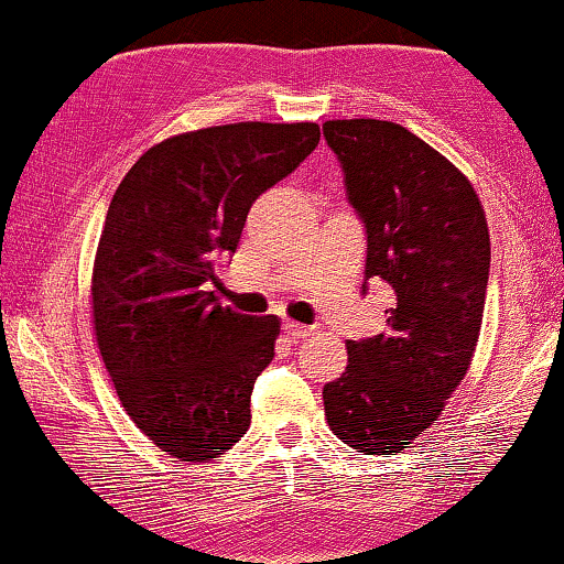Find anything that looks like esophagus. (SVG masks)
<instances>
[{"mask_svg":"<svg viewBox=\"0 0 564 564\" xmlns=\"http://www.w3.org/2000/svg\"><path fill=\"white\" fill-rule=\"evenodd\" d=\"M283 330H286V335L289 338H294V340H302V338H310L312 333V327H306V325H299V323H294V319H283Z\"/></svg>","mask_w":564,"mask_h":564,"instance_id":"34e87169","label":"esophagus"}]
</instances>
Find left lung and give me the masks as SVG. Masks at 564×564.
<instances>
[{
	"label": "left lung",
	"mask_w": 564,
	"mask_h": 564,
	"mask_svg": "<svg viewBox=\"0 0 564 564\" xmlns=\"http://www.w3.org/2000/svg\"><path fill=\"white\" fill-rule=\"evenodd\" d=\"M323 134L367 234L361 291L393 289L388 327L348 340L323 388L330 430L356 453L395 455L437 422L479 340L489 229L471 182L395 122L335 119Z\"/></svg>",
	"instance_id": "8db88e82"
}]
</instances>
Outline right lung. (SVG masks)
Masks as SVG:
<instances>
[{
    "instance_id": "1",
    "label": "right lung",
    "mask_w": 564,
    "mask_h": 564,
    "mask_svg": "<svg viewBox=\"0 0 564 564\" xmlns=\"http://www.w3.org/2000/svg\"><path fill=\"white\" fill-rule=\"evenodd\" d=\"M312 122H239L153 145L113 192L93 265V323L119 401L163 453L210 460L249 430L281 319L218 302L262 192L317 148Z\"/></svg>"
}]
</instances>
